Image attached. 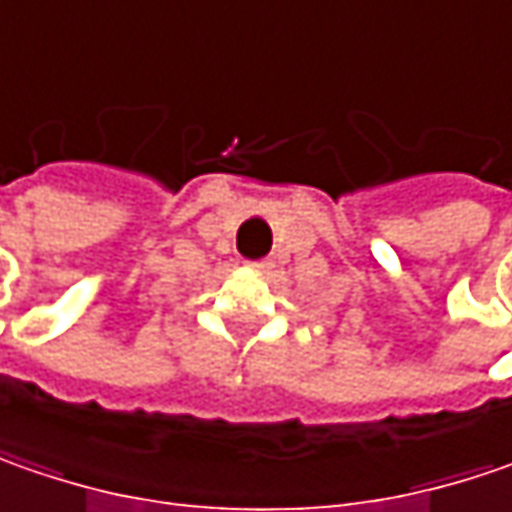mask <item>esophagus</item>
<instances>
[{"label":"esophagus","mask_w":512,"mask_h":512,"mask_svg":"<svg viewBox=\"0 0 512 512\" xmlns=\"http://www.w3.org/2000/svg\"><path fill=\"white\" fill-rule=\"evenodd\" d=\"M249 266H252V269H257V272H266L272 263H269V260H255V263H249Z\"/></svg>","instance_id":"34e87169"}]
</instances>
